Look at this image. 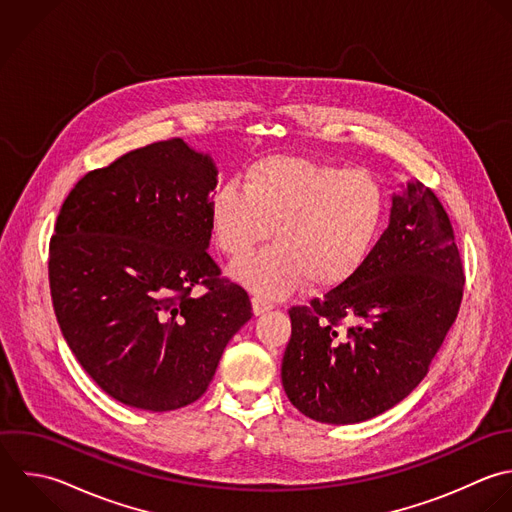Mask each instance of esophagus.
<instances>
[{"instance_id": "esophagus-1", "label": "esophagus", "mask_w": 512, "mask_h": 512, "mask_svg": "<svg viewBox=\"0 0 512 512\" xmlns=\"http://www.w3.org/2000/svg\"><path fill=\"white\" fill-rule=\"evenodd\" d=\"M251 303H253V313H255V315H263V313H267V311L273 309V303H271V301H267V299H263V297H257V295L251 299Z\"/></svg>"}]
</instances>
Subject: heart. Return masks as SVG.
I'll return each mask as SVG.
<instances>
[{
  "mask_svg": "<svg viewBox=\"0 0 512 512\" xmlns=\"http://www.w3.org/2000/svg\"><path fill=\"white\" fill-rule=\"evenodd\" d=\"M383 219L385 193L371 173L299 157L253 163L243 189L223 185L209 211L213 241L233 261L245 259L273 229L277 243L233 269L267 299L305 279L313 289L347 283L369 259Z\"/></svg>",
  "mask_w": 512,
  "mask_h": 512,
  "instance_id": "obj_1",
  "label": "heart"
}]
</instances>
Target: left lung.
Listing matches in <instances>:
<instances>
[{
	"mask_svg": "<svg viewBox=\"0 0 512 512\" xmlns=\"http://www.w3.org/2000/svg\"><path fill=\"white\" fill-rule=\"evenodd\" d=\"M463 287L443 203L409 183L365 265L323 299L289 309L281 381L293 407L319 423L353 425L401 403L455 323Z\"/></svg>",
	"mask_w": 512,
	"mask_h": 512,
	"instance_id": "left-lung-1",
	"label": "left lung"
}]
</instances>
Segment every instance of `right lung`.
<instances>
[{
    "label": "right lung",
    "instance_id": "1",
    "mask_svg": "<svg viewBox=\"0 0 512 512\" xmlns=\"http://www.w3.org/2000/svg\"><path fill=\"white\" fill-rule=\"evenodd\" d=\"M217 169L173 137L85 173L49 241L53 311L71 353L115 401L181 409L209 387L251 319L243 287L207 253ZM201 284V298L190 295Z\"/></svg>",
    "mask_w": 512,
    "mask_h": 512
}]
</instances>
